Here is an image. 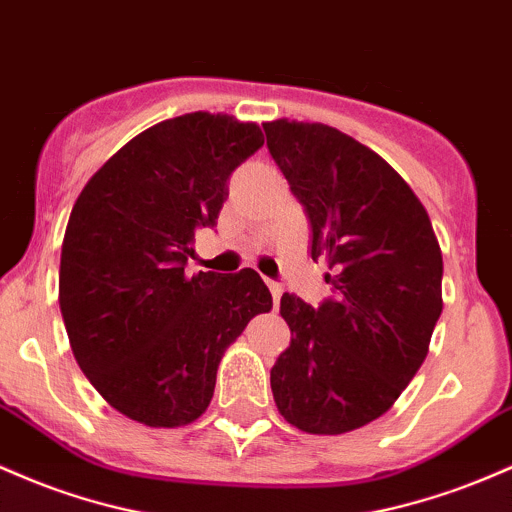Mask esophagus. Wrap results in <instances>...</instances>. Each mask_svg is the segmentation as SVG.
Instances as JSON below:
<instances>
[{
    "label": "esophagus",
    "instance_id": "1",
    "mask_svg": "<svg viewBox=\"0 0 512 512\" xmlns=\"http://www.w3.org/2000/svg\"><path fill=\"white\" fill-rule=\"evenodd\" d=\"M267 286H269V291H272L274 306H277L279 299H282V294H284V286H282V284H277V282H267Z\"/></svg>",
    "mask_w": 512,
    "mask_h": 512
}]
</instances>
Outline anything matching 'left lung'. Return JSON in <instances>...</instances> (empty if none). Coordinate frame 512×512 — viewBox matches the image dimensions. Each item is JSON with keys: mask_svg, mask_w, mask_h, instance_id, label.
<instances>
[{"mask_svg": "<svg viewBox=\"0 0 512 512\" xmlns=\"http://www.w3.org/2000/svg\"><path fill=\"white\" fill-rule=\"evenodd\" d=\"M269 155L311 223L333 299L282 296L291 345L272 367L279 413L311 435L381 418L411 384L442 313V252L430 216L389 162L325 123H262Z\"/></svg>", "mask_w": 512, "mask_h": 512, "instance_id": "8db88e82", "label": "left lung"}]
</instances>
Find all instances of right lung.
I'll use <instances>...</instances> for the list:
<instances>
[{
    "label": "right lung",
    "instance_id": "1",
    "mask_svg": "<svg viewBox=\"0 0 512 512\" xmlns=\"http://www.w3.org/2000/svg\"><path fill=\"white\" fill-rule=\"evenodd\" d=\"M265 145L257 123L177 116L128 140L84 184L60 252L72 355L106 403L148 428L209 408L223 355L272 294L255 269L184 272L216 226L230 172Z\"/></svg>",
    "mask_w": 512,
    "mask_h": 512
}]
</instances>
